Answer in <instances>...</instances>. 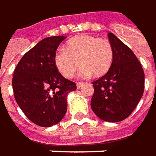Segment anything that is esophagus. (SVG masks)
I'll list each match as a JSON object with an SVG mask.
<instances>
[{
	"instance_id": "esophagus-1",
	"label": "esophagus",
	"mask_w": 156,
	"mask_h": 156,
	"mask_svg": "<svg viewBox=\"0 0 156 156\" xmlns=\"http://www.w3.org/2000/svg\"><path fill=\"white\" fill-rule=\"evenodd\" d=\"M83 85V83H77V88L78 89H80L82 86Z\"/></svg>"
}]
</instances>
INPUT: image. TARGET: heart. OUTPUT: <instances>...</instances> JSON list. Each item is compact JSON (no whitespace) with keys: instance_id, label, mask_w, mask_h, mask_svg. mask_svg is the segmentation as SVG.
Segmentation results:
<instances>
[{"instance_id":"heart-1","label":"heart","mask_w":156,"mask_h":156,"mask_svg":"<svg viewBox=\"0 0 156 156\" xmlns=\"http://www.w3.org/2000/svg\"><path fill=\"white\" fill-rule=\"evenodd\" d=\"M65 50H58L54 56L57 69L66 78H73L81 66L83 75L99 78L110 71L114 51L109 41L92 35H79L66 43Z\"/></svg>"}]
</instances>
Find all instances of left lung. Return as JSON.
I'll use <instances>...</instances> for the list:
<instances>
[{"label":"left lung","mask_w":156,"mask_h":156,"mask_svg":"<svg viewBox=\"0 0 156 156\" xmlns=\"http://www.w3.org/2000/svg\"><path fill=\"white\" fill-rule=\"evenodd\" d=\"M114 51L110 71L92 82L90 107L100 119L116 122L133 112L144 90V73L131 49L112 33L108 34Z\"/></svg>","instance_id":"obj_1"}]
</instances>
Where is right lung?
I'll use <instances>...</instances> for the list:
<instances>
[{
	"label": "right lung",
	"instance_id": "obj_1",
	"mask_svg": "<svg viewBox=\"0 0 156 156\" xmlns=\"http://www.w3.org/2000/svg\"><path fill=\"white\" fill-rule=\"evenodd\" d=\"M66 37L43 39L18 63L12 85L14 98L27 117L41 127L58 123L67 110V95L76 90V83L58 73L54 56Z\"/></svg>",
	"mask_w": 156,
	"mask_h": 156
}]
</instances>
